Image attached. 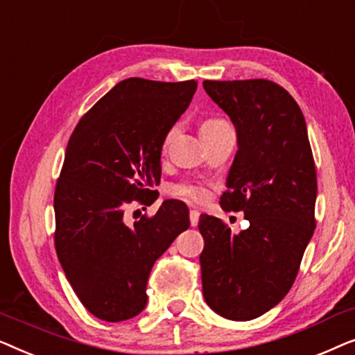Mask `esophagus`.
I'll return each mask as SVG.
<instances>
[{
    "mask_svg": "<svg viewBox=\"0 0 355 355\" xmlns=\"http://www.w3.org/2000/svg\"><path fill=\"white\" fill-rule=\"evenodd\" d=\"M198 218H200V213H198L197 210H191V211H189V220H191V225H192V226H197Z\"/></svg>",
    "mask_w": 355,
    "mask_h": 355,
    "instance_id": "34e87169",
    "label": "esophagus"
}]
</instances>
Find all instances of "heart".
<instances>
[{"mask_svg":"<svg viewBox=\"0 0 355 355\" xmlns=\"http://www.w3.org/2000/svg\"><path fill=\"white\" fill-rule=\"evenodd\" d=\"M226 125H230V123L225 118H220V116H208V118L202 119L200 123V132L205 134V132H213V130H218V129H223L226 128ZM173 130H169V132L164 135L163 139V148H166L168 145V140L171 137ZM171 193L176 197H181V198H189V200H193V202H203L208 198V189L200 186V184H191V182H182V184H178V186H174L171 189Z\"/></svg>","mask_w":355,"mask_h":355,"instance_id":"1","label":"heart"}]
</instances>
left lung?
I'll list each match as a JSON object with an SVG mask.
<instances>
[{"label": "left lung", "mask_w": 355, "mask_h": 355, "mask_svg": "<svg viewBox=\"0 0 355 355\" xmlns=\"http://www.w3.org/2000/svg\"><path fill=\"white\" fill-rule=\"evenodd\" d=\"M203 89L234 123L239 145L220 205L249 221L234 236L200 215L203 297L221 317L247 322L281 302L299 273L317 225V171L288 90L266 79L205 80Z\"/></svg>", "instance_id": "left-lung-1"}]
</instances>
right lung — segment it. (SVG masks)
Instances as JSON below:
<instances>
[{
    "instance_id": "1",
    "label": "right lung",
    "mask_w": 355,
    "mask_h": 355,
    "mask_svg": "<svg viewBox=\"0 0 355 355\" xmlns=\"http://www.w3.org/2000/svg\"><path fill=\"white\" fill-rule=\"evenodd\" d=\"M197 80L130 77L77 123L55 189V247L82 305L105 322H123L147 304L157 259L189 225L187 205L164 200L153 216L124 221L132 202L150 205L162 178L164 135L187 110Z\"/></svg>"
}]
</instances>
